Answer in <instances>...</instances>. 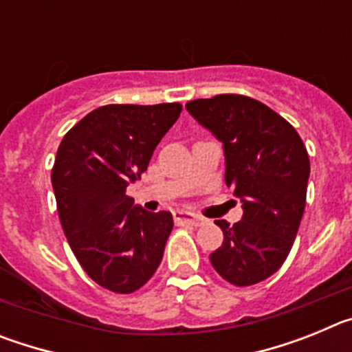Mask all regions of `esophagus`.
<instances>
[{
	"label": "esophagus",
	"instance_id": "obj_1",
	"mask_svg": "<svg viewBox=\"0 0 352 352\" xmlns=\"http://www.w3.org/2000/svg\"><path fill=\"white\" fill-rule=\"evenodd\" d=\"M174 222L178 223V226H195L197 227L203 223V219L195 217V214L190 213V211L176 210L174 211Z\"/></svg>",
	"mask_w": 352,
	"mask_h": 352
}]
</instances>
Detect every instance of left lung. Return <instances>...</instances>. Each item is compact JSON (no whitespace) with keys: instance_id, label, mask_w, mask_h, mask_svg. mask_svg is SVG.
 <instances>
[{"instance_id":"1","label":"left lung","mask_w":352,"mask_h":352,"mask_svg":"<svg viewBox=\"0 0 352 352\" xmlns=\"http://www.w3.org/2000/svg\"><path fill=\"white\" fill-rule=\"evenodd\" d=\"M185 107L222 142L226 185L243 208L234 226L217 220L223 243L210 254L214 272L238 287L266 280L289 256L303 217L310 176L303 141L250 96L219 95Z\"/></svg>"}]
</instances>
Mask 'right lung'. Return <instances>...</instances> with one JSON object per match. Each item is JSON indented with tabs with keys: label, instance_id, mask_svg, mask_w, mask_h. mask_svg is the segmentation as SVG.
<instances>
[{
	"label": "right lung",
	"instance_id": "add662e5",
	"mask_svg": "<svg viewBox=\"0 0 352 352\" xmlns=\"http://www.w3.org/2000/svg\"><path fill=\"white\" fill-rule=\"evenodd\" d=\"M179 113V104L104 105L58 148L51 182L65 236L84 272L109 291H138L164 256L173 214L133 204L126 186L148 169Z\"/></svg>",
	"mask_w": 352,
	"mask_h": 352
}]
</instances>
